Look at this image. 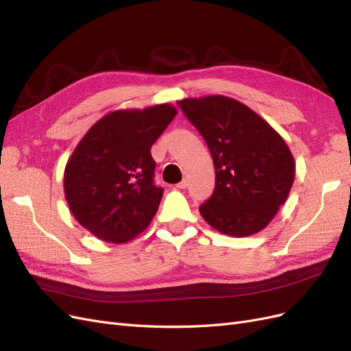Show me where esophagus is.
<instances>
[{"mask_svg":"<svg viewBox=\"0 0 351 351\" xmlns=\"http://www.w3.org/2000/svg\"><path fill=\"white\" fill-rule=\"evenodd\" d=\"M176 187H177V189H182V190L186 189V187H187V180H183V182H180Z\"/></svg>","mask_w":351,"mask_h":351,"instance_id":"1","label":"esophagus"}]
</instances>
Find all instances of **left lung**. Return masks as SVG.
Returning a JSON list of instances; mask_svg holds the SVG:
<instances>
[{
    "label": "left lung",
    "instance_id": "1",
    "mask_svg": "<svg viewBox=\"0 0 351 351\" xmlns=\"http://www.w3.org/2000/svg\"><path fill=\"white\" fill-rule=\"evenodd\" d=\"M178 107L204 137L215 167V189L200 205L208 224L232 237L253 236L285 204L295 164L282 137L247 105L210 95Z\"/></svg>",
    "mask_w": 351,
    "mask_h": 351
}]
</instances>
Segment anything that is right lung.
I'll return each mask as SVG.
<instances>
[{"instance_id": "add662e5", "label": "right lung", "mask_w": 351, "mask_h": 351, "mask_svg": "<svg viewBox=\"0 0 351 351\" xmlns=\"http://www.w3.org/2000/svg\"><path fill=\"white\" fill-rule=\"evenodd\" d=\"M176 114L171 104L112 111L73 151L64 169L66 200L99 240L125 243L151 224L164 193L154 183L151 147Z\"/></svg>"}]
</instances>
